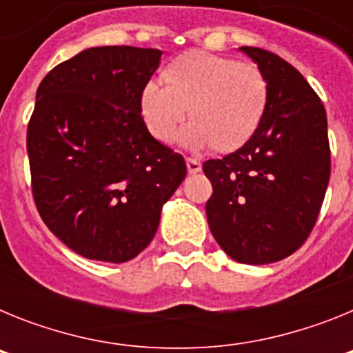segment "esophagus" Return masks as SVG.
<instances>
[{
	"label": "esophagus",
	"mask_w": 353,
	"mask_h": 353,
	"mask_svg": "<svg viewBox=\"0 0 353 353\" xmlns=\"http://www.w3.org/2000/svg\"><path fill=\"white\" fill-rule=\"evenodd\" d=\"M185 162H187V170H189V173H199V171H201V162H199L198 159L187 157Z\"/></svg>",
	"instance_id": "34e87169"
}]
</instances>
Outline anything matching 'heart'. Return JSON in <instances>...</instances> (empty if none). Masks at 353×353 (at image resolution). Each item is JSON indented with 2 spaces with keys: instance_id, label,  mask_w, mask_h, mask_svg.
<instances>
[{
  "instance_id": "1",
  "label": "heart",
  "mask_w": 353,
  "mask_h": 353,
  "mask_svg": "<svg viewBox=\"0 0 353 353\" xmlns=\"http://www.w3.org/2000/svg\"><path fill=\"white\" fill-rule=\"evenodd\" d=\"M168 84L148 81L141 113L150 132L170 143L187 117L183 143L232 152L248 143L263 118L269 86L256 65L205 51L174 58L164 70Z\"/></svg>"
}]
</instances>
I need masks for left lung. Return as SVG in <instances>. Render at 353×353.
<instances>
[{
    "instance_id": "1",
    "label": "left lung",
    "mask_w": 353,
    "mask_h": 353,
    "mask_svg": "<svg viewBox=\"0 0 353 353\" xmlns=\"http://www.w3.org/2000/svg\"><path fill=\"white\" fill-rule=\"evenodd\" d=\"M263 74L269 99L242 148L208 159L207 219L217 244L239 263L290 256L316 224L330 176L327 114L297 68L270 51L240 48Z\"/></svg>"
}]
</instances>
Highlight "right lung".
Wrapping results in <instances>:
<instances>
[{
    "mask_svg": "<svg viewBox=\"0 0 353 353\" xmlns=\"http://www.w3.org/2000/svg\"><path fill=\"white\" fill-rule=\"evenodd\" d=\"M161 56L132 46L86 49L37 90L26 136L33 199L46 226L90 260L138 256L185 179L182 155L141 117L143 88Z\"/></svg>",
    "mask_w": 353,
    "mask_h": 353,
    "instance_id": "1",
    "label": "right lung"
}]
</instances>
